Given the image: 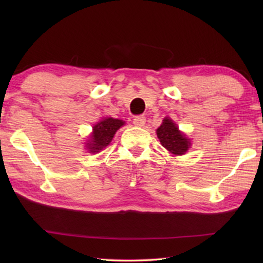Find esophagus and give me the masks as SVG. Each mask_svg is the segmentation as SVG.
<instances>
[{
	"label": "esophagus",
	"instance_id": "esophagus-1",
	"mask_svg": "<svg viewBox=\"0 0 263 263\" xmlns=\"http://www.w3.org/2000/svg\"><path fill=\"white\" fill-rule=\"evenodd\" d=\"M145 123H146V118L144 117V116H137V117L133 118V124H135V125L138 127L144 126Z\"/></svg>",
	"mask_w": 263,
	"mask_h": 263
}]
</instances>
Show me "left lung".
<instances>
[{
    "mask_svg": "<svg viewBox=\"0 0 263 263\" xmlns=\"http://www.w3.org/2000/svg\"><path fill=\"white\" fill-rule=\"evenodd\" d=\"M157 135L161 145L172 154H184L190 146L189 139L182 135L176 124L169 118L163 119L161 126L157 130Z\"/></svg>",
    "mask_w": 263,
    "mask_h": 263,
    "instance_id": "left-lung-1",
    "label": "left lung"
}]
</instances>
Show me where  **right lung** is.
Wrapping results in <instances>:
<instances>
[{"label":"right lung","mask_w":263,"mask_h":263,"mask_svg":"<svg viewBox=\"0 0 263 263\" xmlns=\"http://www.w3.org/2000/svg\"><path fill=\"white\" fill-rule=\"evenodd\" d=\"M122 125H124L123 121L111 117L97 123L92 128V135L90 137V140H89V144H87L88 149L91 153H96L106 147L110 144V141L112 140L115 133Z\"/></svg>","instance_id":"right-lung-1"}]
</instances>
